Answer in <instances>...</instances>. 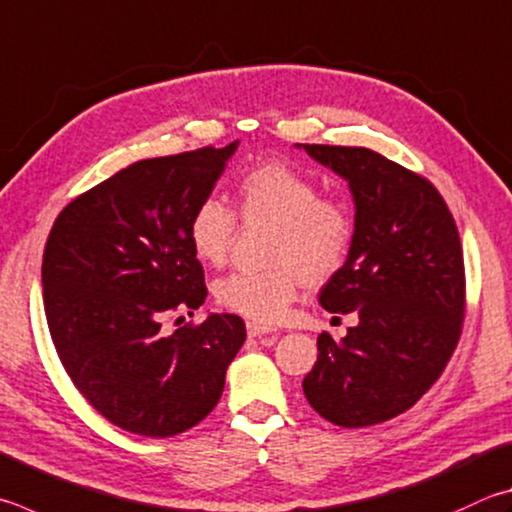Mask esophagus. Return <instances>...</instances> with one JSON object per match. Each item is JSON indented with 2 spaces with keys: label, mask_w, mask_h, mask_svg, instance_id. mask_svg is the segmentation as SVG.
Segmentation results:
<instances>
[{
  "label": "esophagus",
  "mask_w": 512,
  "mask_h": 512,
  "mask_svg": "<svg viewBox=\"0 0 512 512\" xmlns=\"http://www.w3.org/2000/svg\"><path fill=\"white\" fill-rule=\"evenodd\" d=\"M246 329H248L250 338H262V336H268V333H275V329L266 327V324H259V322H248Z\"/></svg>",
  "instance_id": "obj_1"
}]
</instances>
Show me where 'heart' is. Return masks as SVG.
Segmentation results:
<instances>
[{"label": "heart", "instance_id": "obj_1", "mask_svg": "<svg viewBox=\"0 0 512 512\" xmlns=\"http://www.w3.org/2000/svg\"><path fill=\"white\" fill-rule=\"evenodd\" d=\"M311 176L282 161H266L239 176L237 212L244 221L273 224L266 271H237L215 286L224 309L253 322L284 320L300 286L331 280L351 253L356 219L345 199L320 194ZM237 215L219 199H203L188 221L194 257L208 266L226 262Z\"/></svg>", "mask_w": 512, "mask_h": 512}]
</instances>
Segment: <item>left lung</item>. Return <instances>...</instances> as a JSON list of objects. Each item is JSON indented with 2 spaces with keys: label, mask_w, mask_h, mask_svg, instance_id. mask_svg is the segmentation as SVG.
Returning a JSON list of instances; mask_svg holds the SVG:
<instances>
[{
  "label": "left lung",
  "mask_w": 512,
  "mask_h": 512,
  "mask_svg": "<svg viewBox=\"0 0 512 512\" xmlns=\"http://www.w3.org/2000/svg\"><path fill=\"white\" fill-rule=\"evenodd\" d=\"M356 201L345 266L322 286L331 313H358L340 342L318 336L304 396L340 427L385 423L430 389L452 358L466 313V268L457 224L439 190L367 147L304 145Z\"/></svg>",
  "instance_id": "1"
}]
</instances>
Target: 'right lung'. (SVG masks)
<instances>
[{
    "mask_svg": "<svg viewBox=\"0 0 512 512\" xmlns=\"http://www.w3.org/2000/svg\"><path fill=\"white\" fill-rule=\"evenodd\" d=\"M235 150L237 141L129 165L73 199L46 239L44 313L62 367L132 434L165 439L203 421L246 340L232 313L161 331L170 313L206 302L188 221Z\"/></svg>",
    "mask_w": 512,
    "mask_h": 512,
    "instance_id": "right-lung-1",
    "label": "right lung"
}]
</instances>
